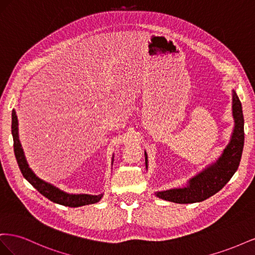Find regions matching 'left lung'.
I'll list each match as a JSON object with an SVG mask.
<instances>
[{
	"mask_svg": "<svg viewBox=\"0 0 255 255\" xmlns=\"http://www.w3.org/2000/svg\"><path fill=\"white\" fill-rule=\"evenodd\" d=\"M232 116L234 119L233 132L218 159L192 176L185 186L156 191L157 198L179 204H188L202 202L222 189L237 170L245 141L243 107L235 89L232 90ZM144 159L148 170L146 151H144Z\"/></svg>",
	"mask_w": 255,
	"mask_h": 255,
	"instance_id": "left-lung-1",
	"label": "left lung"
}]
</instances>
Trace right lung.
<instances>
[{
	"mask_svg": "<svg viewBox=\"0 0 255 255\" xmlns=\"http://www.w3.org/2000/svg\"><path fill=\"white\" fill-rule=\"evenodd\" d=\"M11 134L13 138V151L16 155L17 163L21 170V173L25 177L33 186L43 195L45 198L51 200L52 202L60 205H65L69 207H79L83 205L94 204L99 202L102 199L103 194L100 195H88V194H68V192L59 189L54 186L53 184L43 181L40 177H38L32 169L29 168L26 157L24 155L22 144L19 139V122L16 111L12 110L11 113ZM114 163V154L112 158V165Z\"/></svg>",
	"mask_w": 255,
	"mask_h": 255,
	"instance_id": "obj_1",
	"label": "right lung"
}]
</instances>
